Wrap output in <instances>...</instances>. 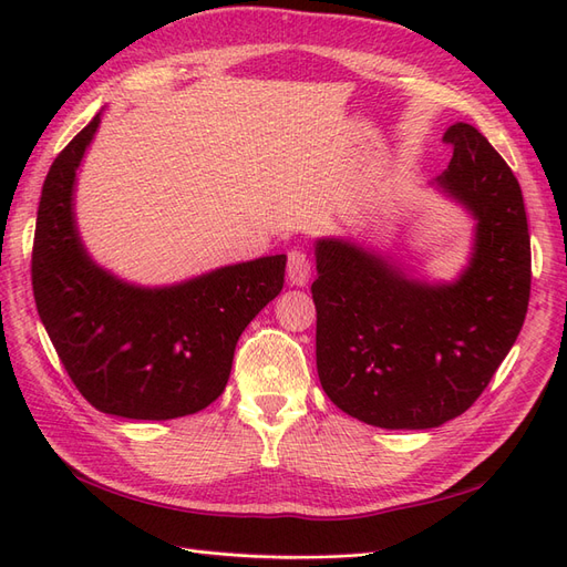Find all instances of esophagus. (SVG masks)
Returning <instances> with one entry per match:
<instances>
[{"instance_id":"1","label":"esophagus","mask_w":567,"mask_h":567,"mask_svg":"<svg viewBox=\"0 0 567 567\" xmlns=\"http://www.w3.org/2000/svg\"><path fill=\"white\" fill-rule=\"evenodd\" d=\"M288 279L293 286H305L310 279V255L302 248H293L288 252Z\"/></svg>"}]
</instances>
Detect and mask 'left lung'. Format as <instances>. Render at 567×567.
<instances>
[{"label":"left lung","instance_id":"obj_1","mask_svg":"<svg viewBox=\"0 0 567 567\" xmlns=\"http://www.w3.org/2000/svg\"><path fill=\"white\" fill-rule=\"evenodd\" d=\"M437 177L475 217L468 269L454 284L409 279L383 255L342 238L317 241V371L346 414L390 431L437 427L466 411L516 342L532 257L516 175L473 125Z\"/></svg>","mask_w":567,"mask_h":567}]
</instances>
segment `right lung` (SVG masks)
I'll return each instance as SVG.
<instances>
[{
  "instance_id": "add662e5",
  "label": "right lung",
  "mask_w": 567,
  "mask_h": 567,
  "mask_svg": "<svg viewBox=\"0 0 567 567\" xmlns=\"http://www.w3.org/2000/svg\"><path fill=\"white\" fill-rule=\"evenodd\" d=\"M101 123L51 163L32 244V293L63 369L104 414L167 421L196 414L227 388L236 342L281 293L286 255L142 288L92 262L73 215L75 169Z\"/></svg>"
}]
</instances>
